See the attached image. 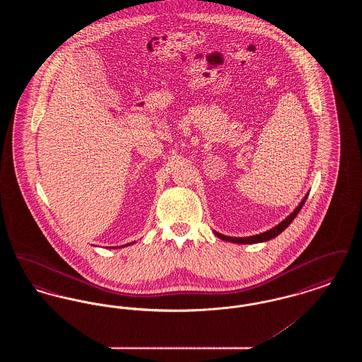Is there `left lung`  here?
<instances>
[{
	"label": "left lung",
	"instance_id": "8db88e82",
	"mask_svg": "<svg viewBox=\"0 0 362 362\" xmlns=\"http://www.w3.org/2000/svg\"><path fill=\"white\" fill-rule=\"evenodd\" d=\"M307 198H308V194L303 198V201L300 202L298 206L296 207V210L293 211L292 214H289L282 223H279V224L276 225L274 228H272V229H269V230H266V232H263V233H259V235H255V236H248V238H232V236H225V235H221V233H218V232H216V230H214V233H216L217 238H220V239H223V240L230 241V243H238V244H255V243H263V241L272 240V239L276 238L279 233H282L289 225L292 224L293 220L296 218V216L298 214V211L301 210V207L305 204Z\"/></svg>",
	"mask_w": 362,
	"mask_h": 362
}]
</instances>
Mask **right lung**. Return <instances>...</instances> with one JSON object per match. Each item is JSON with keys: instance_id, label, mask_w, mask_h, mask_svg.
Returning a JSON list of instances; mask_svg holds the SVG:
<instances>
[{"instance_id": "1", "label": "right lung", "mask_w": 362, "mask_h": 362, "mask_svg": "<svg viewBox=\"0 0 362 362\" xmlns=\"http://www.w3.org/2000/svg\"><path fill=\"white\" fill-rule=\"evenodd\" d=\"M130 244H133V243H129V244H124V245H121V247H127V245H130ZM114 248V247H112ZM117 248V247H115Z\"/></svg>"}]
</instances>
